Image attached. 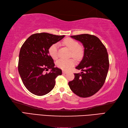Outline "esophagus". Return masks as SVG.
Returning a JSON list of instances; mask_svg holds the SVG:
<instances>
[{"label": "esophagus", "mask_w": 128, "mask_h": 128, "mask_svg": "<svg viewBox=\"0 0 128 128\" xmlns=\"http://www.w3.org/2000/svg\"><path fill=\"white\" fill-rule=\"evenodd\" d=\"M62 74H66V73H67V72H66V71H62Z\"/></svg>", "instance_id": "obj_1"}]
</instances>
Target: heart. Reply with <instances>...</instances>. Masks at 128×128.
Listing matches in <instances>:
<instances>
[{
    "mask_svg": "<svg viewBox=\"0 0 128 128\" xmlns=\"http://www.w3.org/2000/svg\"><path fill=\"white\" fill-rule=\"evenodd\" d=\"M65 46L72 50L71 56L75 58H80L82 54V50L80 48V44L77 41L70 38H67L63 40ZM59 44L58 43H54L50 46L48 49V53L50 56L54 59H57L58 56V48ZM56 64L59 68L66 71L69 70L72 66H74L75 62L73 59H70L66 60L60 59L56 61Z\"/></svg>",
    "mask_w": 128,
    "mask_h": 128,
    "instance_id": "1",
    "label": "heart"
}]
</instances>
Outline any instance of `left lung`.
Segmentation results:
<instances>
[{"label":"left lung","mask_w":128,"mask_h":128,"mask_svg":"<svg viewBox=\"0 0 128 128\" xmlns=\"http://www.w3.org/2000/svg\"><path fill=\"white\" fill-rule=\"evenodd\" d=\"M71 37L81 42L84 47V57L76 69L82 72L74 74L69 86L80 97H88L98 91L104 84L109 69V59L105 47L94 35L82 34Z\"/></svg>","instance_id":"1"}]
</instances>
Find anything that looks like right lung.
I'll return each mask as SVG.
<instances>
[{"instance_id": "1", "label": "right lung", "mask_w": 128, "mask_h": 128, "mask_svg": "<svg viewBox=\"0 0 128 128\" xmlns=\"http://www.w3.org/2000/svg\"><path fill=\"white\" fill-rule=\"evenodd\" d=\"M48 33L32 34L24 43L19 53L18 70L24 85L37 96L50 92L56 84V78L62 74L55 68L48 53L50 46L64 37ZM50 69V73L45 72Z\"/></svg>"}]
</instances>
